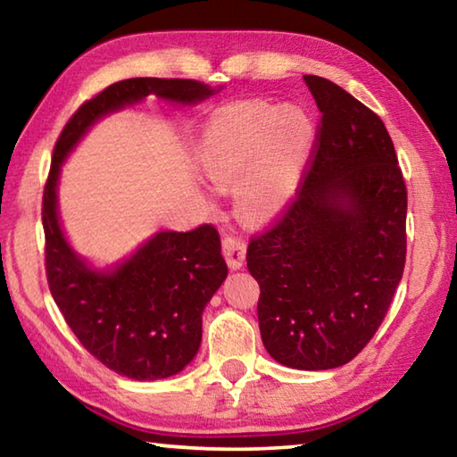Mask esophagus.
<instances>
[{
  "mask_svg": "<svg viewBox=\"0 0 457 457\" xmlns=\"http://www.w3.org/2000/svg\"><path fill=\"white\" fill-rule=\"evenodd\" d=\"M223 256L231 270H239L245 262V242L236 236L223 237Z\"/></svg>",
  "mask_w": 457,
  "mask_h": 457,
  "instance_id": "34e87169",
  "label": "esophagus"
}]
</instances>
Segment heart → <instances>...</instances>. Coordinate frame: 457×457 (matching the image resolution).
Returning <instances> with one entry per match:
<instances>
[{
	"label": "heart",
	"mask_w": 457,
	"mask_h": 457,
	"mask_svg": "<svg viewBox=\"0 0 457 457\" xmlns=\"http://www.w3.org/2000/svg\"><path fill=\"white\" fill-rule=\"evenodd\" d=\"M316 122L300 104H247L207 122L197 165L218 185L236 183L247 220L270 221L294 199L312 157Z\"/></svg>",
	"instance_id": "obj_1"
}]
</instances>
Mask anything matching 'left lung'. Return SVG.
Masks as SVG:
<instances>
[{"mask_svg": "<svg viewBox=\"0 0 457 457\" xmlns=\"http://www.w3.org/2000/svg\"><path fill=\"white\" fill-rule=\"evenodd\" d=\"M322 114L298 197L247 245L260 284L258 322L270 357L327 370L365 349L405 268L407 189L383 120L338 84L308 74Z\"/></svg>", "mask_w": 457, "mask_h": 457, "instance_id": "1", "label": "left lung"}]
</instances>
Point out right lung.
I'll list each match as a JSON object with an SVG mask.
<instances>
[{
  "label": "right lung",
  "instance_id": "obj_1",
  "mask_svg": "<svg viewBox=\"0 0 457 457\" xmlns=\"http://www.w3.org/2000/svg\"><path fill=\"white\" fill-rule=\"evenodd\" d=\"M220 88L183 79H129L84 103L54 146L44 189L46 274L68 327L92 357L135 381L167 378L195 359L201 314L228 276L213 226L157 231L130 256L98 268L68 242L60 221V171L76 145L106 114L146 96L193 106Z\"/></svg>",
  "mask_w": 457,
  "mask_h": 457
}]
</instances>
